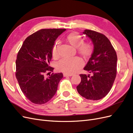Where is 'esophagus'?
I'll return each mask as SVG.
<instances>
[{"mask_svg":"<svg viewBox=\"0 0 133 133\" xmlns=\"http://www.w3.org/2000/svg\"><path fill=\"white\" fill-rule=\"evenodd\" d=\"M72 76V74H66V73H64V74H63V76H64V77Z\"/></svg>","mask_w":133,"mask_h":133,"instance_id":"34e87169","label":"esophagus"}]
</instances>
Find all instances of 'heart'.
I'll use <instances>...</instances> for the list:
<instances>
[{
	"label": "heart",
	"instance_id": "heart-1",
	"mask_svg": "<svg viewBox=\"0 0 133 133\" xmlns=\"http://www.w3.org/2000/svg\"><path fill=\"white\" fill-rule=\"evenodd\" d=\"M66 40L68 44L76 48L79 54L85 58H89L92 54L93 48L91 44L84 42L82 37L78 32H73L68 34ZM52 56L57 58L59 56V44L56 43L52 50ZM83 65V61L79 57L65 58L59 61L57 65V69L68 74H72L76 72Z\"/></svg>",
	"mask_w": 133,
	"mask_h": 133
}]
</instances>
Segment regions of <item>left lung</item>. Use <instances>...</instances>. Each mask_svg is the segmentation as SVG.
<instances>
[{
  "label": "left lung",
  "instance_id": "1",
  "mask_svg": "<svg viewBox=\"0 0 133 133\" xmlns=\"http://www.w3.org/2000/svg\"><path fill=\"white\" fill-rule=\"evenodd\" d=\"M93 42V53L84 68L91 75L81 74L77 86L79 95L85 99L97 101L107 95L117 75V56L112 44L104 35L90 30L83 32Z\"/></svg>",
  "mask_w": 133,
  "mask_h": 133
}]
</instances>
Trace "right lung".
<instances>
[{"label":"right lung","instance_id":"right-lung-1","mask_svg":"<svg viewBox=\"0 0 133 133\" xmlns=\"http://www.w3.org/2000/svg\"><path fill=\"white\" fill-rule=\"evenodd\" d=\"M65 29H41L28 36L24 41L16 59V77L21 91L33 103L42 104L56 93L62 73L48 77L52 72L49 66L55 41Z\"/></svg>","mask_w":133,"mask_h":133}]
</instances>
